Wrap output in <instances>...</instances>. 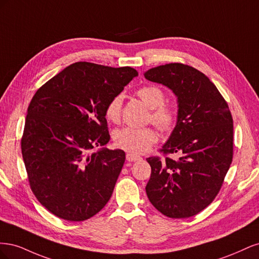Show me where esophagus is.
<instances>
[{"mask_svg": "<svg viewBox=\"0 0 259 259\" xmlns=\"http://www.w3.org/2000/svg\"><path fill=\"white\" fill-rule=\"evenodd\" d=\"M142 158H140V155H137V154H134V153H127L126 154V160L130 161V162H135V161H138Z\"/></svg>", "mask_w": 259, "mask_h": 259, "instance_id": "obj_1", "label": "esophagus"}]
</instances>
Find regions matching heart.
Returning a JSON list of instances; mask_svg holds the SVG:
<instances>
[{
  "label": "heart",
  "instance_id": "obj_1",
  "mask_svg": "<svg viewBox=\"0 0 259 259\" xmlns=\"http://www.w3.org/2000/svg\"><path fill=\"white\" fill-rule=\"evenodd\" d=\"M137 96L142 99L143 103L150 109V117L149 119L163 132H168L174 127L176 123V112L173 108L164 105V93L156 86L148 85L137 91ZM122 95H115L110 99L106 106L105 114L108 121L117 123L121 119L122 112ZM113 143L117 148L124 150L144 153L158 139V134L152 127H122L114 131Z\"/></svg>",
  "mask_w": 259,
  "mask_h": 259
}]
</instances>
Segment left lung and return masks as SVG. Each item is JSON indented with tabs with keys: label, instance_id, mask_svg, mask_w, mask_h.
Wrapping results in <instances>:
<instances>
[{
	"label": "left lung",
	"instance_id": "left-lung-1",
	"mask_svg": "<svg viewBox=\"0 0 259 259\" xmlns=\"http://www.w3.org/2000/svg\"><path fill=\"white\" fill-rule=\"evenodd\" d=\"M147 80L177 97V121L161 151L180 158H148L149 201L163 215L188 218L208 206L232 162L233 121L224 97L208 77L183 64L149 69Z\"/></svg>",
	"mask_w": 259,
	"mask_h": 259
}]
</instances>
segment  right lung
I'll use <instances>...</instances> for the list:
<instances>
[{"instance_id":"1","label":"right lung","mask_w":259,"mask_h":259,"mask_svg":"<svg viewBox=\"0 0 259 259\" xmlns=\"http://www.w3.org/2000/svg\"><path fill=\"white\" fill-rule=\"evenodd\" d=\"M137 75L131 67L79 61L52 77L31 100L22 158L31 190L55 216L83 222L111 198L125 152L103 147L110 140L105 110Z\"/></svg>"}]
</instances>
